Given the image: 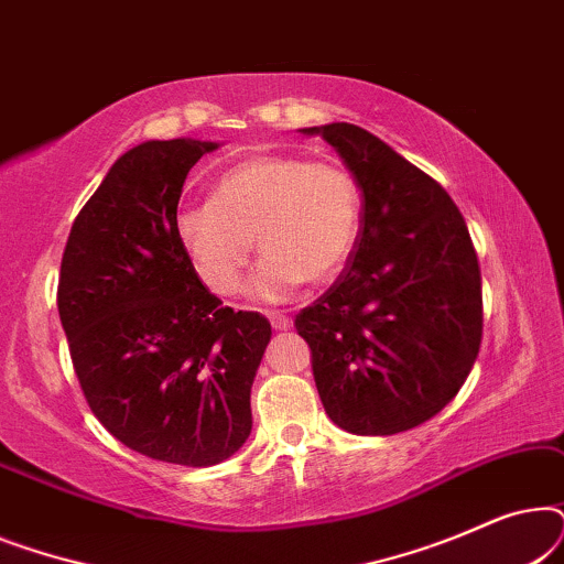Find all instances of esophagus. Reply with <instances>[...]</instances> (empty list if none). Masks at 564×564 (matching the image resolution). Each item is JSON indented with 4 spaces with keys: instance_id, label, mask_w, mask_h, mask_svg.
<instances>
[{
    "instance_id": "1",
    "label": "esophagus",
    "mask_w": 564,
    "mask_h": 564,
    "mask_svg": "<svg viewBox=\"0 0 564 564\" xmlns=\"http://www.w3.org/2000/svg\"><path fill=\"white\" fill-rule=\"evenodd\" d=\"M267 318H269V323H272L274 330H284V328L292 326L290 315H284V313H280V311H269Z\"/></svg>"
}]
</instances>
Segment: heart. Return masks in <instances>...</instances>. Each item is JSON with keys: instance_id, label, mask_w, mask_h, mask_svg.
I'll return each mask as SVG.
<instances>
[{"instance_id": "obj_1", "label": "heart", "mask_w": 564, "mask_h": 564, "mask_svg": "<svg viewBox=\"0 0 564 564\" xmlns=\"http://www.w3.org/2000/svg\"><path fill=\"white\" fill-rule=\"evenodd\" d=\"M365 197L336 159L257 156L230 166L205 203L182 205L174 234L207 290L234 295L253 251L264 253L249 292L288 297L300 282H328L351 259L361 236Z\"/></svg>"}]
</instances>
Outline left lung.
I'll use <instances>...</instances> for the list:
<instances>
[{"instance_id": "8db88e82", "label": "left lung", "mask_w": 564, "mask_h": 564, "mask_svg": "<svg viewBox=\"0 0 564 564\" xmlns=\"http://www.w3.org/2000/svg\"><path fill=\"white\" fill-rule=\"evenodd\" d=\"M336 149L365 197L361 236L338 280L297 313L328 419L390 436L434 419L482 341L480 264L442 184L351 126L303 128Z\"/></svg>"}]
</instances>
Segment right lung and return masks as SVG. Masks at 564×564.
<instances>
[{
  "mask_svg": "<svg viewBox=\"0 0 564 564\" xmlns=\"http://www.w3.org/2000/svg\"><path fill=\"white\" fill-rule=\"evenodd\" d=\"M218 143L145 141L76 215L58 315L91 413L138 454L210 467L251 434L264 315L223 307L174 234L184 180Z\"/></svg>",
  "mask_w": 564,
  "mask_h": 564,
  "instance_id": "obj_1",
  "label": "right lung"
}]
</instances>
